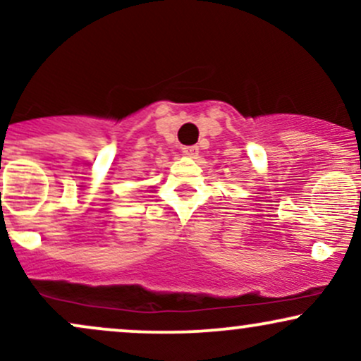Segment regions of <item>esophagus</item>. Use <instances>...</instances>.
<instances>
[{
  "label": "esophagus",
  "mask_w": 361,
  "mask_h": 361,
  "mask_svg": "<svg viewBox=\"0 0 361 361\" xmlns=\"http://www.w3.org/2000/svg\"><path fill=\"white\" fill-rule=\"evenodd\" d=\"M181 152H183L185 156L195 157L198 154V146H185V147H181Z\"/></svg>",
  "instance_id": "obj_1"
}]
</instances>
